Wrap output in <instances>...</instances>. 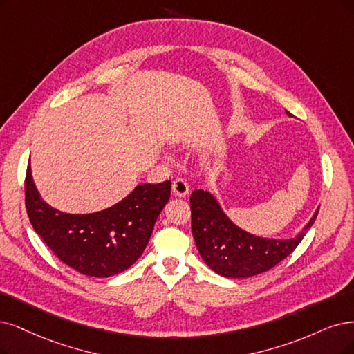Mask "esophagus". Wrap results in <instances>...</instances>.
I'll list each match as a JSON object with an SVG mask.
<instances>
[{"label": "esophagus", "mask_w": 354, "mask_h": 354, "mask_svg": "<svg viewBox=\"0 0 354 354\" xmlns=\"http://www.w3.org/2000/svg\"><path fill=\"white\" fill-rule=\"evenodd\" d=\"M172 191H174L176 197L185 198L188 192H189V188H188V184L184 179H175L174 184H172Z\"/></svg>", "instance_id": "1"}]
</instances>
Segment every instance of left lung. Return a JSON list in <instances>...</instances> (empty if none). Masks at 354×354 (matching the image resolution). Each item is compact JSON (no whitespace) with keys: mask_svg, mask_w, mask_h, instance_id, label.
<instances>
[{"mask_svg":"<svg viewBox=\"0 0 354 354\" xmlns=\"http://www.w3.org/2000/svg\"><path fill=\"white\" fill-rule=\"evenodd\" d=\"M189 203L192 236L198 252L208 267L227 279L254 277L276 267L296 250L318 216L317 210L295 238L272 239L234 225L212 192L195 189Z\"/></svg>","mask_w":354,"mask_h":354,"instance_id":"obj_1","label":"left lung"}]
</instances>
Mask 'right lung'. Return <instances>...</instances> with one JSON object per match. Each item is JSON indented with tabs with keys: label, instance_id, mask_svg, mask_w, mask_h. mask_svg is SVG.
Returning <instances> with one entry per match:
<instances>
[{
	"label": "right lung",
	"instance_id": "right-lung-1",
	"mask_svg": "<svg viewBox=\"0 0 354 354\" xmlns=\"http://www.w3.org/2000/svg\"><path fill=\"white\" fill-rule=\"evenodd\" d=\"M24 188L26 208L35 232L62 263L97 279L115 276L136 263L170 198V180L142 184L102 212L71 214L42 200L30 166Z\"/></svg>",
	"mask_w": 354,
	"mask_h": 354
}]
</instances>
